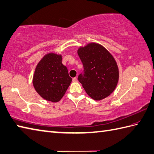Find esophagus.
Here are the masks:
<instances>
[{
    "label": "esophagus",
    "mask_w": 154,
    "mask_h": 154,
    "mask_svg": "<svg viewBox=\"0 0 154 154\" xmlns=\"http://www.w3.org/2000/svg\"><path fill=\"white\" fill-rule=\"evenodd\" d=\"M72 81H73V82H78V79H77V78H76V77L74 78L73 79H72Z\"/></svg>",
    "instance_id": "34e87169"
}]
</instances>
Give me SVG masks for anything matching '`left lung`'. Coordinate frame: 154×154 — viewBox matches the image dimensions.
Here are the masks:
<instances>
[{
	"label": "left lung",
	"instance_id": "8db88e82",
	"mask_svg": "<svg viewBox=\"0 0 154 154\" xmlns=\"http://www.w3.org/2000/svg\"><path fill=\"white\" fill-rule=\"evenodd\" d=\"M78 54L84 66V73L78 78L87 94L97 101L108 97L117 87L119 77L114 57L96 43L80 47Z\"/></svg>",
	"mask_w": 154,
	"mask_h": 154
}]
</instances>
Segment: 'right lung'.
Segmentation results:
<instances>
[{
    "mask_svg": "<svg viewBox=\"0 0 154 154\" xmlns=\"http://www.w3.org/2000/svg\"><path fill=\"white\" fill-rule=\"evenodd\" d=\"M72 82L67 68L62 63V55L50 53L45 54L35 68L33 85L41 97L58 102L66 93Z\"/></svg>",
    "mask_w": 154,
    "mask_h": 154,
    "instance_id": "add662e5",
    "label": "right lung"
}]
</instances>
